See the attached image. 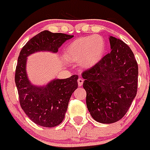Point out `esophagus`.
I'll return each mask as SVG.
<instances>
[{
	"label": "esophagus",
	"mask_w": 150,
	"mask_h": 150,
	"mask_svg": "<svg viewBox=\"0 0 150 150\" xmlns=\"http://www.w3.org/2000/svg\"><path fill=\"white\" fill-rule=\"evenodd\" d=\"M77 83H78V86H81L83 85V80L82 78H79L77 80Z\"/></svg>",
	"instance_id": "esophagus-1"
}]
</instances>
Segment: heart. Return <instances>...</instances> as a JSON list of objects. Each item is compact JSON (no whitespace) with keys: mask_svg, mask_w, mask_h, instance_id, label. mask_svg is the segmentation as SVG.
Returning a JSON list of instances; mask_svg holds the SVG:
<instances>
[{"mask_svg":"<svg viewBox=\"0 0 150 150\" xmlns=\"http://www.w3.org/2000/svg\"><path fill=\"white\" fill-rule=\"evenodd\" d=\"M105 50L104 39L99 35L79 38L71 42L65 49L64 57L70 62H80L85 68L98 64Z\"/></svg>","mask_w":150,"mask_h":150,"instance_id":"obj_1","label":"heart"}]
</instances>
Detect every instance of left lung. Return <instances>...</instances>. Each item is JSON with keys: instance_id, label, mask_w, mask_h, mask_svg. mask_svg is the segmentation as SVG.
<instances>
[{"instance_id": "8db88e82", "label": "left lung", "mask_w": 150, "mask_h": 150, "mask_svg": "<svg viewBox=\"0 0 150 150\" xmlns=\"http://www.w3.org/2000/svg\"><path fill=\"white\" fill-rule=\"evenodd\" d=\"M111 52L83 73L86 106L94 120L112 124L122 118L137 95L138 65L129 46L109 36Z\"/></svg>"}]
</instances>
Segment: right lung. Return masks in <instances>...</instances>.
I'll return each mask as SVG.
<instances>
[{
	"label": "right lung",
	"instance_id": "obj_1",
	"mask_svg": "<svg viewBox=\"0 0 150 150\" xmlns=\"http://www.w3.org/2000/svg\"><path fill=\"white\" fill-rule=\"evenodd\" d=\"M74 35L45 30L32 38L22 48L18 57L15 83L22 109L36 125L53 127L64 118L71 95L77 89L78 76L54 79L44 85H35L26 71L27 57L36 52L57 53L59 48Z\"/></svg>",
	"mask_w": 150,
	"mask_h": 150
}]
</instances>
